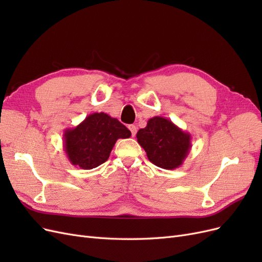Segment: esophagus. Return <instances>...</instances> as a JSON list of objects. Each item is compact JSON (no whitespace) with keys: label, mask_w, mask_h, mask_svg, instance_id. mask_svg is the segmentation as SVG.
Returning a JSON list of instances; mask_svg holds the SVG:
<instances>
[{"label":"esophagus","mask_w":262,"mask_h":262,"mask_svg":"<svg viewBox=\"0 0 262 262\" xmlns=\"http://www.w3.org/2000/svg\"><path fill=\"white\" fill-rule=\"evenodd\" d=\"M138 128H137V125H134V124H130L129 125V130L131 131V134H132V137H134L137 134V130Z\"/></svg>","instance_id":"obj_1"}]
</instances>
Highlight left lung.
Returning a JSON list of instances; mask_svg holds the SVG:
<instances>
[{
  "mask_svg": "<svg viewBox=\"0 0 262 262\" xmlns=\"http://www.w3.org/2000/svg\"><path fill=\"white\" fill-rule=\"evenodd\" d=\"M137 138L148 161L164 169L180 167L191 148L190 133L158 116L149 119L145 128L138 131Z\"/></svg>",
  "mask_w": 262,
  "mask_h": 262,
  "instance_id": "left-lung-1",
  "label": "left lung"
}]
</instances>
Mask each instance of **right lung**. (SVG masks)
<instances>
[{
	"label": "right lung",
	"mask_w": 262,
	"mask_h": 262,
	"mask_svg": "<svg viewBox=\"0 0 262 262\" xmlns=\"http://www.w3.org/2000/svg\"><path fill=\"white\" fill-rule=\"evenodd\" d=\"M131 137L130 130L105 113L87 116L75 128L63 133L64 150L75 167L93 169L105 163L118 139Z\"/></svg>",
	"instance_id": "obj_1"
}]
</instances>
